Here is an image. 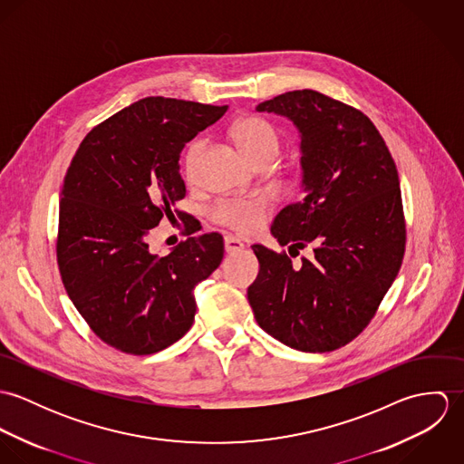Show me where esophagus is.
Segmentation results:
<instances>
[{
	"instance_id": "34e87169",
	"label": "esophagus",
	"mask_w": 464,
	"mask_h": 464,
	"mask_svg": "<svg viewBox=\"0 0 464 464\" xmlns=\"http://www.w3.org/2000/svg\"><path fill=\"white\" fill-rule=\"evenodd\" d=\"M243 250H245V245H243L239 239H236L234 236H227V237H225V252H227L228 256L239 254V252H243Z\"/></svg>"
}]
</instances>
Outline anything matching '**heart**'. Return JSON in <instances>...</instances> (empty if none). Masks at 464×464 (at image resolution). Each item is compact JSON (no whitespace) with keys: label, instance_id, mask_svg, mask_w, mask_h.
<instances>
[{"label":"heart","instance_id":"1","mask_svg":"<svg viewBox=\"0 0 464 464\" xmlns=\"http://www.w3.org/2000/svg\"><path fill=\"white\" fill-rule=\"evenodd\" d=\"M232 137L241 153L257 168L271 164L280 150L278 130L263 118L248 116L236 121L232 127ZM203 150V139H195L186 153V173L191 175L199 153ZM269 210L265 198L221 199L212 208V218L239 236H250L257 232Z\"/></svg>","mask_w":464,"mask_h":464}]
</instances>
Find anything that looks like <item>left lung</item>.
I'll return each instance as SVG.
<instances>
[{"label":"left lung","instance_id":"left-lung-1","mask_svg":"<svg viewBox=\"0 0 464 464\" xmlns=\"http://www.w3.org/2000/svg\"><path fill=\"white\" fill-rule=\"evenodd\" d=\"M300 133L305 197L271 225L280 246L254 245L259 275L248 302L263 331L300 352H332L366 329L392 287L405 252L395 160L368 116L313 91H291L257 105ZM289 250V254H291Z\"/></svg>","mask_w":464,"mask_h":464}]
</instances>
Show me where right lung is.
I'll return each mask as SVG.
<instances>
[{"instance_id":"obj_1","label":"right lung","mask_w":464,"mask_h":464,"mask_svg":"<svg viewBox=\"0 0 464 464\" xmlns=\"http://www.w3.org/2000/svg\"><path fill=\"white\" fill-rule=\"evenodd\" d=\"M227 109L142 98L94 127L71 160L59 269L76 311L116 350L150 355L179 341L195 320V287L221 265L218 232L188 237L168 256L151 254L146 237L186 197L179 164L186 142ZM182 219L195 234V219Z\"/></svg>"}]
</instances>
